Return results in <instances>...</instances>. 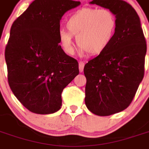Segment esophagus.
I'll return each mask as SVG.
<instances>
[{"mask_svg": "<svg viewBox=\"0 0 149 149\" xmlns=\"http://www.w3.org/2000/svg\"><path fill=\"white\" fill-rule=\"evenodd\" d=\"M84 62H82V61L79 62V70H80V72H83V70H84Z\"/></svg>", "mask_w": 149, "mask_h": 149, "instance_id": "obj_1", "label": "esophagus"}]
</instances>
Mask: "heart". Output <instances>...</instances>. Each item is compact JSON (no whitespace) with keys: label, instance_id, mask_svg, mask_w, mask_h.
<instances>
[{"label":"heart","instance_id":"obj_1","mask_svg":"<svg viewBox=\"0 0 149 149\" xmlns=\"http://www.w3.org/2000/svg\"><path fill=\"white\" fill-rule=\"evenodd\" d=\"M116 28V17L110 9L84 7L69 17L67 21L68 31L61 29L59 39L68 54L74 52L72 36H75L80 47L91 55H98L109 46Z\"/></svg>","mask_w":149,"mask_h":149}]
</instances>
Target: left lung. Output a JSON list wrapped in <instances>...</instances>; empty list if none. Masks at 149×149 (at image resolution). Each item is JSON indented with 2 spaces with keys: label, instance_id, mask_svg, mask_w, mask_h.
Masks as SVG:
<instances>
[{
  "label": "left lung",
  "instance_id": "8db88e82",
  "mask_svg": "<svg viewBox=\"0 0 149 149\" xmlns=\"http://www.w3.org/2000/svg\"><path fill=\"white\" fill-rule=\"evenodd\" d=\"M90 4L110 9L117 28L109 46L84 65L85 104L101 116L127 109L144 74L147 45L140 17L134 8L122 0H93Z\"/></svg>",
  "mask_w": 149,
  "mask_h": 149
}]
</instances>
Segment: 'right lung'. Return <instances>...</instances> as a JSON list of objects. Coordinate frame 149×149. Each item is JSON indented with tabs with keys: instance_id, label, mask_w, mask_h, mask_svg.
<instances>
[{
	"instance_id": "right-lung-1",
	"label": "right lung",
	"mask_w": 149,
	"mask_h": 149,
	"mask_svg": "<svg viewBox=\"0 0 149 149\" xmlns=\"http://www.w3.org/2000/svg\"><path fill=\"white\" fill-rule=\"evenodd\" d=\"M80 5L72 0H35L12 25L5 52L8 84L30 112L58 111L62 91L79 74L77 61L59 45V32L62 16Z\"/></svg>"
}]
</instances>
